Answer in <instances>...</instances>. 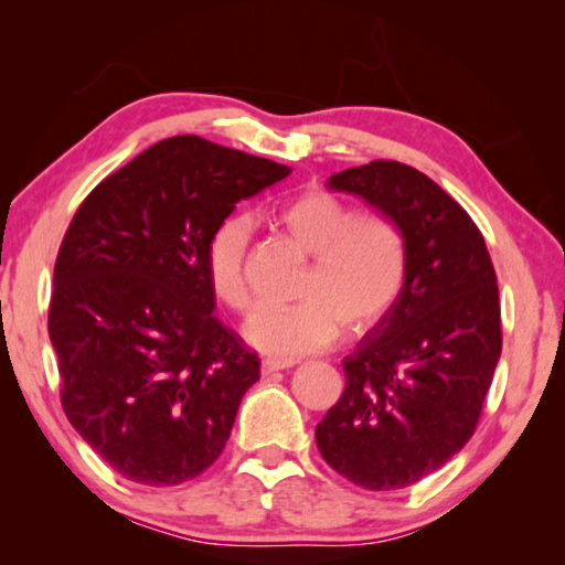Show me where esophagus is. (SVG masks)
<instances>
[{
  "mask_svg": "<svg viewBox=\"0 0 565 565\" xmlns=\"http://www.w3.org/2000/svg\"><path fill=\"white\" fill-rule=\"evenodd\" d=\"M294 362H279V359H264L262 362V376H271L276 371L289 369Z\"/></svg>",
  "mask_w": 565,
  "mask_h": 565,
  "instance_id": "obj_1",
  "label": "esophagus"
}]
</instances>
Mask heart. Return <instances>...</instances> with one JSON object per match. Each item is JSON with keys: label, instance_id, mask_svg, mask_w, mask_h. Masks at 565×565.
Returning <instances> with one entry per match:
<instances>
[{"label": "heart", "instance_id": "1", "mask_svg": "<svg viewBox=\"0 0 565 565\" xmlns=\"http://www.w3.org/2000/svg\"><path fill=\"white\" fill-rule=\"evenodd\" d=\"M276 221L313 267L301 303L259 306L245 322V338L271 356H303L338 340L340 328L362 334L388 316L407 276V245L386 215L356 213L328 189H306L289 199ZM252 223L231 215L211 233L203 264L213 296L233 310L249 303L247 252Z\"/></svg>", "mask_w": 565, "mask_h": 565}]
</instances>
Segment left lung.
I'll return each mask as SVG.
<instances>
[{
  "mask_svg": "<svg viewBox=\"0 0 565 565\" xmlns=\"http://www.w3.org/2000/svg\"><path fill=\"white\" fill-rule=\"evenodd\" d=\"M401 227L407 276L398 301L342 359L344 393L316 441L366 490L417 483L473 437L502 350L498 276L483 233L415 167L374 160L330 177Z\"/></svg>",
  "mask_w": 565,
  "mask_h": 565,
  "instance_id": "1",
  "label": "left lung"
}]
</instances>
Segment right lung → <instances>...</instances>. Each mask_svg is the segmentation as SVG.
<instances>
[{
	"label": "right lung",
	"instance_id": "right-lung-1",
	"mask_svg": "<svg viewBox=\"0 0 565 565\" xmlns=\"http://www.w3.org/2000/svg\"><path fill=\"white\" fill-rule=\"evenodd\" d=\"M289 172L174 136L106 177L72 215L47 306L60 403L128 481L179 486L223 454L259 356L213 316L203 252L239 199Z\"/></svg>",
	"mask_w": 565,
	"mask_h": 565
}]
</instances>
